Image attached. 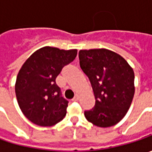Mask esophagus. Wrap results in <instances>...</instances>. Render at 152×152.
<instances>
[{"label": "esophagus", "mask_w": 152, "mask_h": 152, "mask_svg": "<svg viewBox=\"0 0 152 152\" xmlns=\"http://www.w3.org/2000/svg\"><path fill=\"white\" fill-rule=\"evenodd\" d=\"M78 101H79V96L75 95V96L73 97V102H78Z\"/></svg>", "instance_id": "esophagus-1"}]
</instances>
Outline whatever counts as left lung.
<instances>
[{"mask_svg": "<svg viewBox=\"0 0 152 152\" xmlns=\"http://www.w3.org/2000/svg\"><path fill=\"white\" fill-rule=\"evenodd\" d=\"M79 65L90 79L95 107L85 111L86 119L107 128L117 124L130 107L134 95V73L121 56L107 49L81 50Z\"/></svg>", "mask_w": 152, "mask_h": 152, "instance_id": "left-lung-1", "label": "left lung"}]
</instances>
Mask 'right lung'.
Returning a JSON list of instances; mask_svg holds the SVG:
<instances>
[{
    "label": "right lung",
    "mask_w": 152,
    "mask_h": 152,
    "mask_svg": "<svg viewBox=\"0 0 152 152\" xmlns=\"http://www.w3.org/2000/svg\"><path fill=\"white\" fill-rule=\"evenodd\" d=\"M77 50L45 46L30 56L18 72L15 92L22 113L39 126L55 125L64 118L68 102L56 79L75 59Z\"/></svg>",
    "instance_id": "obj_1"
}]
</instances>
